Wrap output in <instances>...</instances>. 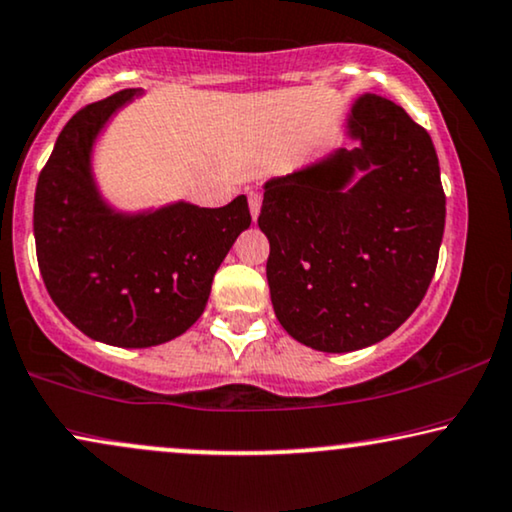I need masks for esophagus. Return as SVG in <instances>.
<instances>
[{
    "label": "esophagus",
    "mask_w": 512,
    "mask_h": 512,
    "mask_svg": "<svg viewBox=\"0 0 512 512\" xmlns=\"http://www.w3.org/2000/svg\"><path fill=\"white\" fill-rule=\"evenodd\" d=\"M249 211H251V218H258V214H261V204H263V197H261V192H256V190H251L249 192Z\"/></svg>",
    "instance_id": "1"
}]
</instances>
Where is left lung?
Listing matches in <instances>:
<instances>
[{"mask_svg":"<svg viewBox=\"0 0 512 512\" xmlns=\"http://www.w3.org/2000/svg\"><path fill=\"white\" fill-rule=\"evenodd\" d=\"M345 134L355 148L270 178L258 216L277 320L322 353L374 345L414 313L447 214L435 145L400 105L360 96Z\"/></svg>","mask_w":512,"mask_h":512,"instance_id":"obj_1","label":"left lung"}]
</instances>
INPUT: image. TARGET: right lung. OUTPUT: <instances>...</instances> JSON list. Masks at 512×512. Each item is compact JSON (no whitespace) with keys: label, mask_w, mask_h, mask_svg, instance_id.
Masks as SVG:
<instances>
[{"label":"right lung","mask_w":512,"mask_h":512,"mask_svg":"<svg viewBox=\"0 0 512 512\" xmlns=\"http://www.w3.org/2000/svg\"><path fill=\"white\" fill-rule=\"evenodd\" d=\"M124 89L86 105L63 126L35 192V244L51 301L94 341L150 348L181 336L207 308L211 282L242 230L247 197L221 209L171 202L119 211L94 176V145Z\"/></svg>","instance_id":"obj_1"}]
</instances>
